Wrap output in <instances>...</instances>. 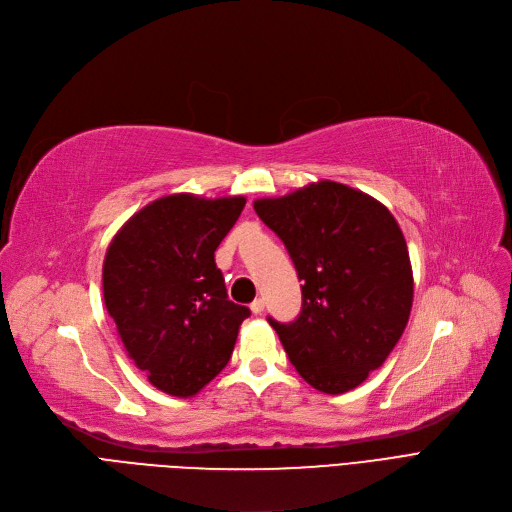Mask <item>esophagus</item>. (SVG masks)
<instances>
[{"mask_svg":"<svg viewBox=\"0 0 512 512\" xmlns=\"http://www.w3.org/2000/svg\"><path fill=\"white\" fill-rule=\"evenodd\" d=\"M263 307H265V305H263V301H261V299H255V301L251 303V311H253L255 315H259V313L263 311Z\"/></svg>","mask_w":512,"mask_h":512,"instance_id":"esophagus-1","label":"esophagus"}]
</instances>
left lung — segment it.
<instances>
[{
    "mask_svg": "<svg viewBox=\"0 0 512 512\" xmlns=\"http://www.w3.org/2000/svg\"><path fill=\"white\" fill-rule=\"evenodd\" d=\"M253 207L303 282L297 319L267 317L290 363L319 392L357 388L388 359L413 307L411 259L394 215L332 180Z\"/></svg>",
    "mask_w": 512,
    "mask_h": 512,
    "instance_id": "1",
    "label": "left lung"
}]
</instances>
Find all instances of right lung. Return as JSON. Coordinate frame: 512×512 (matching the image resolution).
Here are the masks:
<instances>
[{"instance_id":"right-lung-1","label":"right lung","mask_w":512,"mask_h":512,"mask_svg":"<svg viewBox=\"0 0 512 512\" xmlns=\"http://www.w3.org/2000/svg\"><path fill=\"white\" fill-rule=\"evenodd\" d=\"M245 197H161L116 232L103 261V301L128 357L161 392L188 398L230 361L251 311L228 299L215 249Z\"/></svg>"}]
</instances>
